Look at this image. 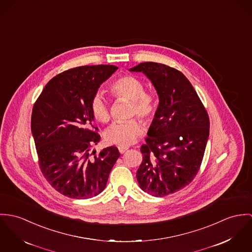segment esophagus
Here are the masks:
<instances>
[{
  "label": "esophagus",
  "mask_w": 252,
  "mask_h": 252,
  "mask_svg": "<svg viewBox=\"0 0 252 252\" xmlns=\"http://www.w3.org/2000/svg\"><path fill=\"white\" fill-rule=\"evenodd\" d=\"M118 149L121 154H125L127 151V148H126V147H118Z\"/></svg>",
  "instance_id": "34e87169"
}]
</instances>
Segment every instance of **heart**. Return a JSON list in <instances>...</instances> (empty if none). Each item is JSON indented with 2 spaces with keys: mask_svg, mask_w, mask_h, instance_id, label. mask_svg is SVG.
Instances as JSON below:
<instances>
[{
  "mask_svg": "<svg viewBox=\"0 0 252 252\" xmlns=\"http://www.w3.org/2000/svg\"><path fill=\"white\" fill-rule=\"evenodd\" d=\"M110 93L118 99L129 100L128 116H138L143 121H150L156 111V97L152 93L145 92L144 83L132 75H124L116 79L110 86ZM91 112L95 121L107 123L110 119L109 106L106 99L95 94L91 101ZM143 132L139 121L130 119L112 124L104 132L107 143L119 147H127L132 144Z\"/></svg>",
  "mask_w": 252,
  "mask_h": 252,
  "instance_id": "obj_1",
  "label": "heart"
}]
</instances>
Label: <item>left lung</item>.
Listing matches in <instances>:
<instances>
[{
    "label": "left lung",
    "instance_id": "8db88e82",
    "mask_svg": "<svg viewBox=\"0 0 252 252\" xmlns=\"http://www.w3.org/2000/svg\"><path fill=\"white\" fill-rule=\"evenodd\" d=\"M154 85L159 103L141 146L140 188L157 197L174 193L195 178L210 133V120L189 79L166 64L146 62L129 68Z\"/></svg>",
    "mask_w": 252,
    "mask_h": 252
}]
</instances>
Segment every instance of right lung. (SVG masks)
Masks as SVG:
<instances>
[{"label":"right lung","instance_id":"add662e5","mask_svg":"<svg viewBox=\"0 0 252 252\" xmlns=\"http://www.w3.org/2000/svg\"><path fill=\"white\" fill-rule=\"evenodd\" d=\"M117 69L98 64L65 70L46 84L33 105L31 129L39 167L63 195L87 199L102 192L120 157L115 146L89 152L100 140L91 101Z\"/></svg>","mask_w":252,"mask_h":252}]
</instances>
